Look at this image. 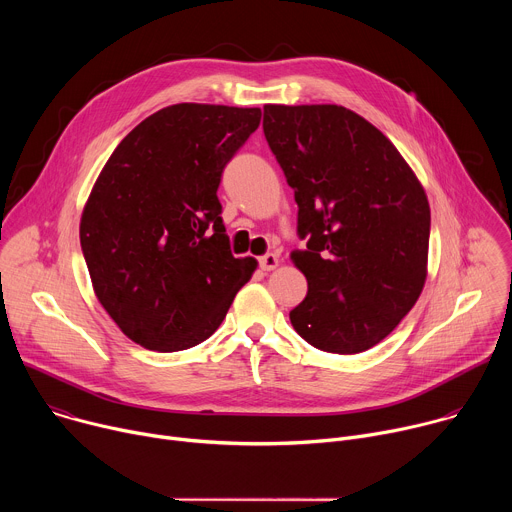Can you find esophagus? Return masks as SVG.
<instances>
[{
	"instance_id": "34e87169",
	"label": "esophagus",
	"mask_w": 512,
	"mask_h": 512,
	"mask_svg": "<svg viewBox=\"0 0 512 512\" xmlns=\"http://www.w3.org/2000/svg\"><path fill=\"white\" fill-rule=\"evenodd\" d=\"M259 265H261L263 271H273L279 265V257L275 253H267L259 259Z\"/></svg>"
}]
</instances>
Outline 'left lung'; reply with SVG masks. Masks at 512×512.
I'll list each match as a JSON object with an SVG mask.
<instances>
[{
	"label": "left lung",
	"mask_w": 512,
	"mask_h": 512,
	"mask_svg": "<svg viewBox=\"0 0 512 512\" xmlns=\"http://www.w3.org/2000/svg\"><path fill=\"white\" fill-rule=\"evenodd\" d=\"M263 133L298 202L306 249L291 261L306 300L291 326L324 352L356 354L387 338L427 277L429 202L395 145L340 105H265Z\"/></svg>",
	"instance_id": "obj_1"
}]
</instances>
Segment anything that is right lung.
Returning <instances> with one entry per match:
<instances>
[{
    "label": "right lung",
    "instance_id": "1",
    "mask_svg": "<svg viewBox=\"0 0 512 512\" xmlns=\"http://www.w3.org/2000/svg\"><path fill=\"white\" fill-rule=\"evenodd\" d=\"M259 121L257 107L170 105L131 129L101 170L81 247L97 300L135 344L204 342L257 269L231 253L216 190Z\"/></svg>",
    "mask_w": 512,
    "mask_h": 512
}]
</instances>
